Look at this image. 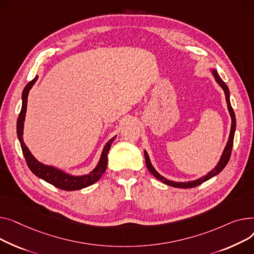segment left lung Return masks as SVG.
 <instances>
[{
  "label": "left lung",
  "mask_w": 254,
  "mask_h": 254,
  "mask_svg": "<svg viewBox=\"0 0 254 254\" xmlns=\"http://www.w3.org/2000/svg\"><path fill=\"white\" fill-rule=\"evenodd\" d=\"M210 72L212 76L214 77V80L215 82L219 85V87L222 89L223 92H225V95H226V101H227V104H228V110H229V113H230V116H231V119H232V125H231V131H230V135H229V139H228V142L225 146V150H223L221 156H220V159L219 161L217 162V164L215 165V167L210 171L208 172L206 175L198 178V180H195V181H190V182H186V183H183V182H173V181H169L167 180V178L164 177L163 175H161L156 169L155 167L153 166V164L151 163V160H150V157H148V154L147 152L144 150V158H145V164H146V167L148 169V171H150L157 180L161 181L162 183H164L167 186H170V187H174V188H180V189H189V188H193V187H197V186H200L201 184L205 183L206 181L210 180V178H212L213 176L217 175L223 168H225L227 166V164L230 160V157H231V153H232V148H233V142H234V136H235V131H236V117H235V113H234V110L231 106V101H230V90L229 88L227 86V84L223 82L221 80V78L219 77L218 72L216 71V69L214 68H210Z\"/></svg>",
  "instance_id": "1"
}]
</instances>
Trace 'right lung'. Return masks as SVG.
<instances>
[{"instance_id": "add662e5", "label": "right lung", "mask_w": 254, "mask_h": 254, "mask_svg": "<svg viewBox=\"0 0 254 254\" xmlns=\"http://www.w3.org/2000/svg\"><path fill=\"white\" fill-rule=\"evenodd\" d=\"M39 76H36L33 81L29 82L23 89L21 99H22V106L21 111L17 119V137L20 142L21 150L23 153V156L25 158L26 164L31 171L41 180L47 182L48 184L64 190H77L84 188H87L95 184L101 175L104 173L108 166V154L111 148V145L114 141V139L117 137H112L106 144L103 145L102 152L99 158V161L97 165L94 167L93 170H91L87 174L83 175H72L68 172H65L64 170L59 169L54 166L45 165V164L38 161L34 155L28 150V147L25 145L23 141V127H24V120H25V114H26V107H27V97L29 90L33 88L35 83L37 82Z\"/></svg>"}]
</instances>
